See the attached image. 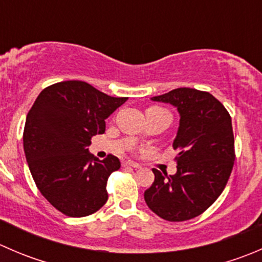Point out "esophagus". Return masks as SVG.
Listing matches in <instances>:
<instances>
[{
    "label": "esophagus",
    "instance_id": "obj_1",
    "mask_svg": "<svg viewBox=\"0 0 262 262\" xmlns=\"http://www.w3.org/2000/svg\"><path fill=\"white\" fill-rule=\"evenodd\" d=\"M123 166H125V167H134V168H141V165H138L137 162H134V161H125V162L123 163Z\"/></svg>",
    "mask_w": 262,
    "mask_h": 262
}]
</instances>
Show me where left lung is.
Returning a JSON list of instances; mask_svg holds the SVG:
<instances>
[{
	"label": "left lung",
	"instance_id": "8db88e82",
	"mask_svg": "<svg viewBox=\"0 0 262 262\" xmlns=\"http://www.w3.org/2000/svg\"><path fill=\"white\" fill-rule=\"evenodd\" d=\"M150 100L172 105L180 115L172 143L178 171L167 175L153 168L155 181L144 200L162 219L189 221L205 212L226 187L234 161L232 119L213 95L195 89L181 87Z\"/></svg>",
	"mask_w": 262,
	"mask_h": 262
}]
</instances>
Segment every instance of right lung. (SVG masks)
<instances>
[{
    "instance_id": "right-lung-1",
    "label": "right lung",
    "mask_w": 262,
    "mask_h": 262,
    "mask_svg": "<svg viewBox=\"0 0 262 262\" xmlns=\"http://www.w3.org/2000/svg\"><path fill=\"white\" fill-rule=\"evenodd\" d=\"M128 97H112L82 81H64L39 94L26 116L24 152L43 196L68 216L97 212L107 200L106 182L120 168L109 155L90 153L91 138Z\"/></svg>"
}]
</instances>
